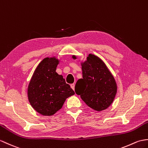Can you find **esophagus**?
<instances>
[{
	"mask_svg": "<svg viewBox=\"0 0 148 148\" xmlns=\"http://www.w3.org/2000/svg\"><path fill=\"white\" fill-rule=\"evenodd\" d=\"M71 88L73 89V90H74V88H75V84H71Z\"/></svg>",
	"mask_w": 148,
	"mask_h": 148,
	"instance_id": "esophagus-1",
	"label": "esophagus"
}]
</instances>
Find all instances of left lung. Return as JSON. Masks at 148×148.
I'll use <instances>...</instances> for the list:
<instances>
[{
  "mask_svg": "<svg viewBox=\"0 0 148 148\" xmlns=\"http://www.w3.org/2000/svg\"><path fill=\"white\" fill-rule=\"evenodd\" d=\"M81 64L82 79L75 84V93L92 109L104 110L112 103L116 94L114 77L104 62L93 54H89L87 60Z\"/></svg>",
  "mask_w": 148,
  "mask_h": 148,
  "instance_id": "8db88e82",
  "label": "left lung"
}]
</instances>
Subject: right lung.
Here are the masks:
<instances>
[{
  "instance_id": "add662e5",
  "label": "right lung",
  "mask_w": 148,
  "mask_h": 148,
  "mask_svg": "<svg viewBox=\"0 0 148 148\" xmlns=\"http://www.w3.org/2000/svg\"><path fill=\"white\" fill-rule=\"evenodd\" d=\"M58 63L55 57L45 58L36 68L27 87L29 103L42 115H53L67 98L75 94L62 75L56 73Z\"/></svg>"
}]
</instances>
